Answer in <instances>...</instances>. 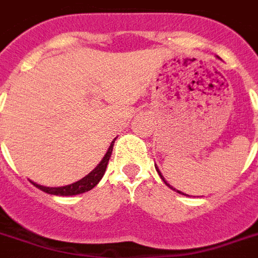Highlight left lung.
Instances as JSON below:
<instances>
[{
    "instance_id": "1",
    "label": "left lung",
    "mask_w": 258,
    "mask_h": 258,
    "mask_svg": "<svg viewBox=\"0 0 258 258\" xmlns=\"http://www.w3.org/2000/svg\"><path fill=\"white\" fill-rule=\"evenodd\" d=\"M155 168H156V171H158V173H159V176L162 177V179H163V181H164V183H165V185H168V187H169V188H171V189H173V188H172V187H171V185H169V184H168V183H167V181H165V180H164V177H163V175H162V173H160V171H159V169H158V167H156V165H155ZM175 190H176V189H175ZM176 192H179V194H181V192H180V190H176ZM183 195H184V194H183Z\"/></svg>"
}]
</instances>
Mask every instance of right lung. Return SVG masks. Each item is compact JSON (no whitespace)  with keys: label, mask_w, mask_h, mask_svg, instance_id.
Here are the masks:
<instances>
[{"label":"right lung","mask_w":258,"mask_h":258,"mask_svg":"<svg viewBox=\"0 0 258 258\" xmlns=\"http://www.w3.org/2000/svg\"><path fill=\"white\" fill-rule=\"evenodd\" d=\"M115 140L111 143L110 148H108L107 154L104 155V158L102 159V162L96 165L95 169H93L91 172L85 176L83 179H81L77 183H73L70 185H64V187H55V188H50V187H43V185H39V184H35V187L38 189L43 190L46 194L50 195H56V196H73V195H79L83 194V192H87V190L93 189L96 184L99 183L100 179L103 177L104 172H106V168H107L108 160L111 158V152H112V147H114Z\"/></svg>","instance_id":"add662e5"}]
</instances>
